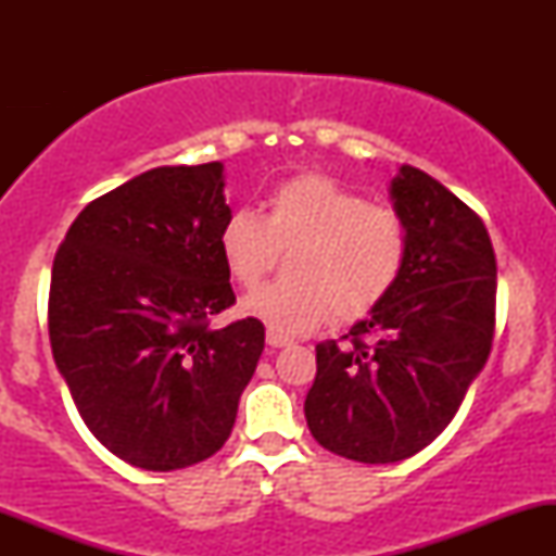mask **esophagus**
<instances>
[{"label":"esophagus","instance_id":"obj_1","mask_svg":"<svg viewBox=\"0 0 556 556\" xmlns=\"http://www.w3.org/2000/svg\"><path fill=\"white\" fill-rule=\"evenodd\" d=\"M266 344H269V348H285V344H290V340L282 334H274V331H269V334H266Z\"/></svg>","mask_w":556,"mask_h":556}]
</instances>
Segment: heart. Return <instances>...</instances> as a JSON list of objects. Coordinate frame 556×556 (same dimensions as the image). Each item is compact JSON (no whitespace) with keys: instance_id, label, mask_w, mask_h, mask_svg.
<instances>
[{"instance_id":"obj_1","label":"heart","mask_w":556,"mask_h":556,"mask_svg":"<svg viewBox=\"0 0 556 556\" xmlns=\"http://www.w3.org/2000/svg\"><path fill=\"white\" fill-rule=\"evenodd\" d=\"M222 264L242 287L256 285L277 248H292L287 277L242 298L240 311L274 334L316 329L334 311L342 321L371 314L405 271L410 235L405 219L371 206L327 175H298L264 198V214L238 208L222 222Z\"/></svg>"}]
</instances>
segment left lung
<instances>
[{
  "label": "left lung",
  "instance_id": "left-lung-1",
  "mask_svg": "<svg viewBox=\"0 0 556 556\" xmlns=\"http://www.w3.org/2000/svg\"><path fill=\"white\" fill-rule=\"evenodd\" d=\"M410 253L394 290L337 344H316L305 420L324 450L368 465L429 446L486 366L496 258L481 216L410 164L389 188Z\"/></svg>",
  "mask_w": 556,
  "mask_h": 556
}]
</instances>
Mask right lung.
Listing matches in <instances>:
<instances>
[{
    "instance_id": "add662e5",
    "label": "right lung",
    "mask_w": 556,
    "mask_h": 556,
    "mask_svg": "<svg viewBox=\"0 0 556 556\" xmlns=\"http://www.w3.org/2000/svg\"><path fill=\"white\" fill-rule=\"evenodd\" d=\"M225 164L156 167L96 198L52 266L49 340L80 418L112 455L177 470L222 450L264 353L235 303L219 238Z\"/></svg>"
}]
</instances>
